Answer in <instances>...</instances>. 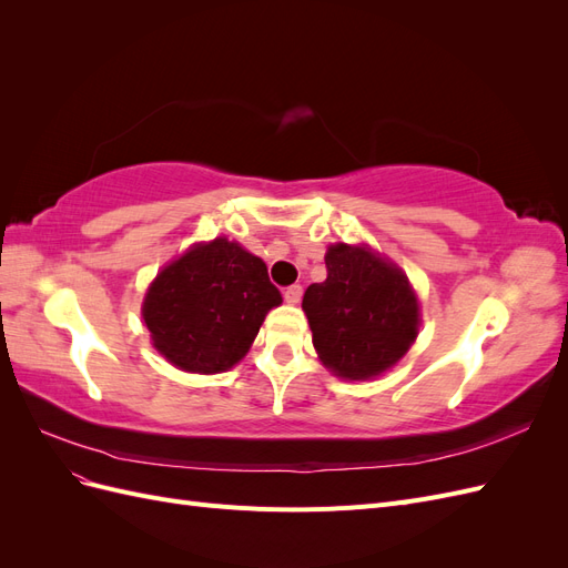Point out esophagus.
<instances>
[{
    "label": "esophagus",
    "instance_id": "obj_1",
    "mask_svg": "<svg viewBox=\"0 0 568 568\" xmlns=\"http://www.w3.org/2000/svg\"><path fill=\"white\" fill-rule=\"evenodd\" d=\"M301 296H303V286H301V284H294V286H288V288L284 291V301H286L288 305L301 303Z\"/></svg>",
    "mask_w": 568,
    "mask_h": 568
}]
</instances>
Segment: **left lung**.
I'll return each mask as SVG.
<instances>
[{
    "mask_svg": "<svg viewBox=\"0 0 568 568\" xmlns=\"http://www.w3.org/2000/svg\"><path fill=\"white\" fill-rule=\"evenodd\" d=\"M324 263L326 280L303 296L322 365L351 382L379 376L419 334L415 288L398 265L365 244H334Z\"/></svg>",
    "mask_w": 568,
    "mask_h": 568,
    "instance_id": "obj_1",
    "label": "left lung"
}]
</instances>
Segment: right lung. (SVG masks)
I'll return each instance as SVG.
<instances>
[{"mask_svg": "<svg viewBox=\"0 0 568 568\" xmlns=\"http://www.w3.org/2000/svg\"><path fill=\"white\" fill-rule=\"evenodd\" d=\"M280 303L261 257L217 236L194 244L156 274L142 317L153 348L170 365L217 374L248 353L265 315Z\"/></svg>", "mask_w": 568, "mask_h": 568, "instance_id": "right-lung-1", "label": "right lung"}]
</instances>
